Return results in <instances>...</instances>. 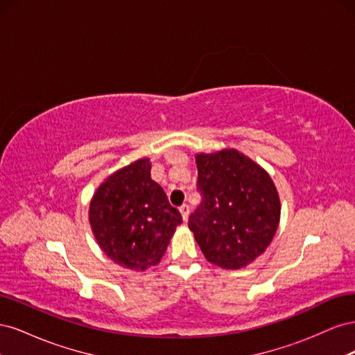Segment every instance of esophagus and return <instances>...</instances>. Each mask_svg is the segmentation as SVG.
<instances>
[{"label": "esophagus", "mask_w": 355, "mask_h": 355, "mask_svg": "<svg viewBox=\"0 0 355 355\" xmlns=\"http://www.w3.org/2000/svg\"><path fill=\"white\" fill-rule=\"evenodd\" d=\"M179 210L182 213V218H184V220H187L188 216H189V206H188V204H182Z\"/></svg>", "instance_id": "obj_1"}]
</instances>
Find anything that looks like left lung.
Here are the masks:
<instances>
[{
	"mask_svg": "<svg viewBox=\"0 0 355 355\" xmlns=\"http://www.w3.org/2000/svg\"><path fill=\"white\" fill-rule=\"evenodd\" d=\"M201 202L188 220L206 259L225 270L253 262L270 245L280 198L266 171L235 149L197 155Z\"/></svg>",
	"mask_w": 355,
	"mask_h": 355,
	"instance_id": "1",
	"label": "left lung"
}]
</instances>
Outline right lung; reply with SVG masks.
Returning <instances> with one entry per match:
<instances>
[{"label":"right lung","instance_id":"1","mask_svg":"<svg viewBox=\"0 0 355 355\" xmlns=\"http://www.w3.org/2000/svg\"><path fill=\"white\" fill-rule=\"evenodd\" d=\"M90 225L101 249L128 270L157 265L182 223L164 189L151 179L148 158L115 171L90 202Z\"/></svg>","mask_w":355,"mask_h":355}]
</instances>
